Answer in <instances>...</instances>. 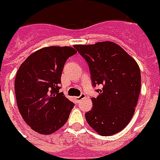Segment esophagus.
I'll return each mask as SVG.
<instances>
[{
  "mask_svg": "<svg viewBox=\"0 0 160 160\" xmlns=\"http://www.w3.org/2000/svg\"><path fill=\"white\" fill-rule=\"evenodd\" d=\"M85 97V95L84 94H81L79 96H77V97H75V99H76V101L78 102H79L80 101L82 100V99H83Z\"/></svg>",
  "mask_w": 160,
  "mask_h": 160,
  "instance_id": "esophagus-1",
  "label": "esophagus"
}]
</instances>
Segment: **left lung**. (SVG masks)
Wrapping results in <instances>:
<instances>
[{
	"instance_id": "left-lung-1",
	"label": "left lung",
	"mask_w": 160,
	"mask_h": 160,
	"mask_svg": "<svg viewBox=\"0 0 160 160\" xmlns=\"http://www.w3.org/2000/svg\"><path fill=\"white\" fill-rule=\"evenodd\" d=\"M74 47L89 64L97 97L85 114L86 121L97 133L109 136L126 128L135 111L141 86L136 61L121 46L111 41Z\"/></svg>"
}]
</instances>
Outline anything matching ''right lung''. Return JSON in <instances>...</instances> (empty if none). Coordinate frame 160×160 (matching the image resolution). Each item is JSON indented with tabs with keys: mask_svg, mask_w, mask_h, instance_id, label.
<instances>
[{
	"mask_svg": "<svg viewBox=\"0 0 160 160\" xmlns=\"http://www.w3.org/2000/svg\"><path fill=\"white\" fill-rule=\"evenodd\" d=\"M76 52L71 46L44 47L32 53L17 71L18 108L35 132L48 135L67 122L74 103L59 92V85L64 64Z\"/></svg>",
	"mask_w": 160,
	"mask_h": 160,
	"instance_id": "right-lung-1",
	"label": "right lung"
}]
</instances>
